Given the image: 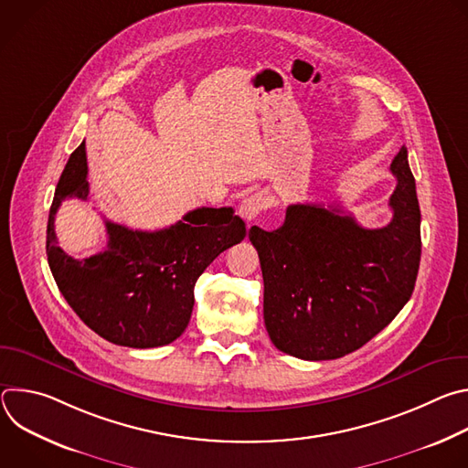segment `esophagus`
Returning <instances> with one entry per match:
<instances>
[{
  "label": "esophagus",
  "instance_id": "1",
  "mask_svg": "<svg viewBox=\"0 0 468 468\" xmlns=\"http://www.w3.org/2000/svg\"><path fill=\"white\" fill-rule=\"evenodd\" d=\"M266 206H269V202H266V196L261 192H255V194L248 196L246 199H242V204L239 207V215L246 222H251L266 209Z\"/></svg>",
  "mask_w": 468,
  "mask_h": 468
}]
</instances>
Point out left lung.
Instances as JSON below:
<instances>
[{"instance_id": "8db88e82", "label": "left lung", "mask_w": 468, "mask_h": 468, "mask_svg": "<svg viewBox=\"0 0 468 468\" xmlns=\"http://www.w3.org/2000/svg\"><path fill=\"white\" fill-rule=\"evenodd\" d=\"M392 220L367 229L341 209L287 207L276 231L250 240L264 282V325L274 346L305 361L339 359L367 345L413 294L420 264V207L402 146L390 163Z\"/></svg>"}]
</instances>
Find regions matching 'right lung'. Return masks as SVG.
<instances>
[{"label": "right lung", "mask_w": 468, "mask_h": 468, "mask_svg": "<svg viewBox=\"0 0 468 468\" xmlns=\"http://www.w3.org/2000/svg\"><path fill=\"white\" fill-rule=\"evenodd\" d=\"M85 143L70 155L49 209L46 253L55 283L76 314L105 341L157 348L188 325L194 285L207 266L246 237L231 207H199L159 231L105 220L107 248L74 259L57 246L55 215L64 197L89 199Z\"/></svg>", "instance_id": "obj_1"}]
</instances>
